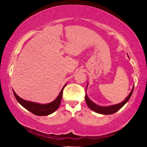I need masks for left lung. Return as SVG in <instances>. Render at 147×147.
<instances>
[{
  "instance_id": "1",
  "label": "left lung",
  "mask_w": 147,
  "mask_h": 147,
  "mask_svg": "<svg viewBox=\"0 0 147 147\" xmlns=\"http://www.w3.org/2000/svg\"><path fill=\"white\" fill-rule=\"evenodd\" d=\"M87 86H88V84H87ZM87 86H86V89H87ZM133 88H134V86H133L132 90H131V92H130L129 95L127 96V97H126L123 102L119 103V104H115V105H111V106H101L97 105V104H96L95 103L92 102V101L88 98L87 94H86V96H85L86 102V104L88 105V106L90 108L91 110L95 111V112L97 113L103 114V115L113 114L117 112V111H119L121 108L123 107V106H124V104H125L129 100L130 97H131V96L132 95Z\"/></svg>"
}]
</instances>
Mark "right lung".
<instances>
[{
	"instance_id": "obj_1",
	"label": "right lung",
	"mask_w": 147,
	"mask_h": 147,
	"mask_svg": "<svg viewBox=\"0 0 147 147\" xmlns=\"http://www.w3.org/2000/svg\"><path fill=\"white\" fill-rule=\"evenodd\" d=\"M65 86H66V84L64 85L63 88L61 89V90L58 97H57L53 102L45 104H38V103L32 102H29V101L24 100V99H23L20 97H18L14 91H13V92H14V95L15 96V97H16V100L18 101V102L22 106H23L25 109L29 111L30 112L32 113L33 114L36 115L45 116L53 113L55 111H56L57 109H58L59 106H60L61 102L62 94H63V88Z\"/></svg>"
}]
</instances>
